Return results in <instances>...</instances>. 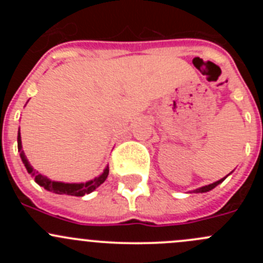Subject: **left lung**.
<instances>
[{
  "mask_svg": "<svg viewBox=\"0 0 263 263\" xmlns=\"http://www.w3.org/2000/svg\"><path fill=\"white\" fill-rule=\"evenodd\" d=\"M229 174H230V173H229ZM229 174H228V176H229ZM228 176H227V177H228ZM227 177H224V178L219 179V181H216V182L211 183V184H208V185H202V187H200V188H196V190H193L192 192H195V193H205V192H209V191L214 190V188L216 187L217 184H220V183H221V182H224V179L227 178Z\"/></svg>",
  "mask_w": 263,
  "mask_h": 263,
  "instance_id": "1",
  "label": "left lung"
}]
</instances>
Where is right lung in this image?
I'll return each mask as SVG.
<instances>
[{"label":"right lung","instance_id":"add662e5","mask_svg":"<svg viewBox=\"0 0 263 263\" xmlns=\"http://www.w3.org/2000/svg\"><path fill=\"white\" fill-rule=\"evenodd\" d=\"M17 148L20 151V158L23 160V164L25 165L26 171L34 178V181L38 183L41 187H43L44 190L49 191V192L57 193V195H70V196H80L87 195V193H91L92 191L97 190L103 182L107 179L108 174H109V168L108 165L105 166V169L103 171L102 174H99L98 177H95L91 181H87L85 183H65V182H57L52 181L48 177L43 176V174L39 173L38 171L33 168L29 163V160L26 159L25 153L23 150V145H21V136H20V129L17 132Z\"/></svg>","mask_w":263,"mask_h":263}]
</instances>
